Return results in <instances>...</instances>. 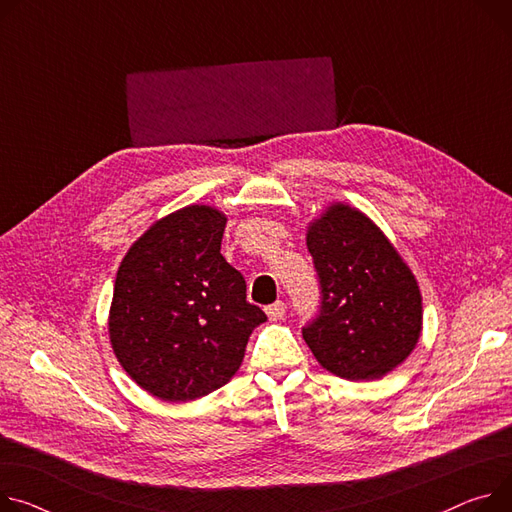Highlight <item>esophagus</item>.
Here are the masks:
<instances>
[{
	"instance_id": "obj_1",
	"label": "esophagus",
	"mask_w": 512,
	"mask_h": 512,
	"mask_svg": "<svg viewBox=\"0 0 512 512\" xmlns=\"http://www.w3.org/2000/svg\"><path fill=\"white\" fill-rule=\"evenodd\" d=\"M285 309H287V307H285L283 301H274L272 305L266 307V316H268L270 322H279V320L285 318Z\"/></svg>"
}]
</instances>
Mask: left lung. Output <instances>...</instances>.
<instances>
[{
    "label": "left lung",
    "instance_id": "left-lung-1",
    "mask_svg": "<svg viewBox=\"0 0 512 512\" xmlns=\"http://www.w3.org/2000/svg\"><path fill=\"white\" fill-rule=\"evenodd\" d=\"M322 305L303 328L313 357L344 379H379L402 365L422 330L416 277L359 209L332 203L307 227Z\"/></svg>",
    "mask_w": 512,
    "mask_h": 512
}]
</instances>
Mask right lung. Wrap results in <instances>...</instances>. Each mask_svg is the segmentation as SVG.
Masks as SVG:
<instances>
[{"mask_svg":"<svg viewBox=\"0 0 512 512\" xmlns=\"http://www.w3.org/2000/svg\"><path fill=\"white\" fill-rule=\"evenodd\" d=\"M227 217L190 205L155 221L116 272L108 334L127 375L164 402L203 398L244 361L266 313L221 256Z\"/></svg>","mask_w":512,"mask_h":512,"instance_id":"obj_1","label":"right lung"}]
</instances>
